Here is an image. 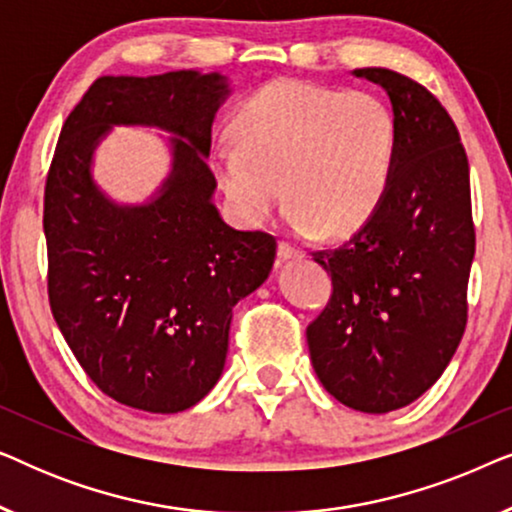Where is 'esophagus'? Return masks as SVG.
I'll return each mask as SVG.
<instances>
[{
  "mask_svg": "<svg viewBox=\"0 0 512 512\" xmlns=\"http://www.w3.org/2000/svg\"><path fill=\"white\" fill-rule=\"evenodd\" d=\"M279 258H282V261H291V258H303V251H300L296 244L282 240V242H279Z\"/></svg>",
  "mask_w": 512,
  "mask_h": 512,
  "instance_id": "esophagus-1",
  "label": "esophagus"
}]
</instances>
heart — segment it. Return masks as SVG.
Wrapping results in <instances>:
<instances>
[{"mask_svg":"<svg viewBox=\"0 0 512 512\" xmlns=\"http://www.w3.org/2000/svg\"><path fill=\"white\" fill-rule=\"evenodd\" d=\"M235 139L214 146L212 165L237 219L265 223L282 202L293 226L342 237L366 226L389 191L396 118L366 90L277 79L235 116Z\"/></svg>","mask_w":512,"mask_h":512,"instance_id":"1","label":"heart"}]
</instances>
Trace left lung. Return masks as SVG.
I'll use <instances>...</instances> for the list:
<instances>
[{"instance_id":"1","label":"left lung","mask_w":512,"mask_h":512,"mask_svg":"<svg viewBox=\"0 0 512 512\" xmlns=\"http://www.w3.org/2000/svg\"><path fill=\"white\" fill-rule=\"evenodd\" d=\"M354 74L380 83L394 107V177L352 240L312 251L333 293L307 326V345L335 401L382 415L417 401L464 338L471 177L457 125L429 88L384 67Z\"/></svg>"}]
</instances>
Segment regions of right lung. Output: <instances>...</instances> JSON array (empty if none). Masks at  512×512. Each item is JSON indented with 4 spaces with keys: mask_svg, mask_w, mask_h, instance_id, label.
Instances as JSON below:
<instances>
[{
    "mask_svg": "<svg viewBox=\"0 0 512 512\" xmlns=\"http://www.w3.org/2000/svg\"><path fill=\"white\" fill-rule=\"evenodd\" d=\"M219 74L102 76L62 125L46 174L48 303L102 394L130 408L181 412L221 377L233 307L270 275L275 235L235 230L212 205L207 165ZM116 122L158 124L175 172L146 208H116L89 181L96 137Z\"/></svg>",
    "mask_w": 512,
    "mask_h": 512,
    "instance_id": "1",
    "label": "right lung"
}]
</instances>
